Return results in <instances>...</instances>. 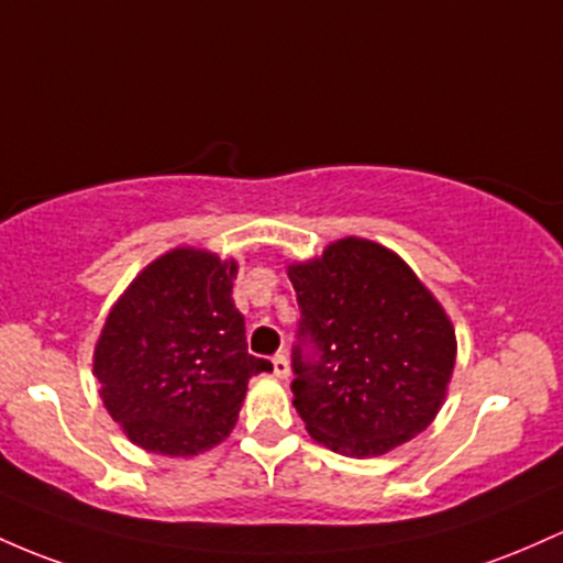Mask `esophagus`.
<instances>
[{"mask_svg":"<svg viewBox=\"0 0 563 563\" xmlns=\"http://www.w3.org/2000/svg\"><path fill=\"white\" fill-rule=\"evenodd\" d=\"M272 372H275L277 379H286V376L291 374V366H288V357L283 355V352H277V355L272 357Z\"/></svg>","mask_w":563,"mask_h":563,"instance_id":"1","label":"esophagus"}]
</instances>
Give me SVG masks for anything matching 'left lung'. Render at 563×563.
<instances>
[{
	"label": "left lung",
	"instance_id": "1",
	"mask_svg": "<svg viewBox=\"0 0 563 563\" xmlns=\"http://www.w3.org/2000/svg\"><path fill=\"white\" fill-rule=\"evenodd\" d=\"M301 320L294 406L307 432L347 456L387 454L435 419L454 372L443 307L385 245L331 243L288 267Z\"/></svg>",
	"mask_w": 563,
	"mask_h": 563
}]
</instances>
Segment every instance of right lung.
<instances>
[{
	"mask_svg": "<svg viewBox=\"0 0 563 563\" xmlns=\"http://www.w3.org/2000/svg\"><path fill=\"white\" fill-rule=\"evenodd\" d=\"M238 262L173 249L154 258L111 307L92 352L101 400L135 446L195 456L230 435L251 376L272 363L249 355L232 301Z\"/></svg>",
	"mask_w": 563,
	"mask_h": 563,
	"instance_id": "right-lung-1",
	"label": "right lung"
}]
</instances>
